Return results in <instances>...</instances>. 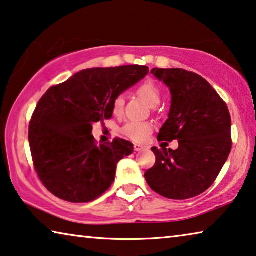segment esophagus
<instances>
[{"label": "esophagus", "instance_id": "1", "mask_svg": "<svg viewBox=\"0 0 256 256\" xmlns=\"http://www.w3.org/2000/svg\"><path fill=\"white\" fill-rule=\"evenodd\" d=\"M144 146H141V144H134V152H141V150H144Z\"/></svg>", "mask_w": 256, "mask_h": 256}]
</instances>
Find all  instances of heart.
<instances>
[{
	"label": "heart",
	"mask_w": 256,
	"mask_h": 256,
	"mask_svg": "<svg viewBox=\"0 0 256 256\" xmlns=\"http://www.w3.org/2000/svg\"><path fill=\"white\" fill-rule=\"evenodd\" d=\"M138 94L142 98L149 106L155 107L160 101V91L152 80H146L138 88ZM124 100L123 96H116L112 102V112L115 115H120L123 112ZM152 132V125L147 122L133 120L123 128V134L133 141H142Z\"/></svg>",
	"instance_id": "heart-1"
}]
</instances>
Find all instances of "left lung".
I'll return each mask as SVG.
<instances>
[{
    "instance_id": "left-lung-1",
    "label": "left lung",
    "mask_w": 256,
    "mask_h": 256,
    "mask_svg": "<svg viewBox=\"0 0 256 256\" xmlns=\"http://www.w3.org/2000/svg\"><path fill=\"white\" fill-rule=\"evenodd\" d=\"M170 88L171 109L158 141L178 140L176 150L152 147L156 163L144 173L154 192L170 200H188L208 190L231 150V117L218 92L202 76L180 68H154ZM165 144V142H164Z\"/></svg>"
}]
</instances>
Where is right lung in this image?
Instances as JSON below:
<instances>
[{"instance_id": "add662e5", "label": "right lung", "mask_w": 256, "mask_h": 256, "mask_svg": "<svg viewBox=\"0 0 256 256\" xmlns=\"http://www.w3.org/2000/svg\"><path fill=\"white\" fill-rule=\"evenodd\" d=\"M148 72L139 64L84 70L40 99L28 140L35 170L48 192L70 202H88L110 188L117 163L131 155L133 144L118 138L96 144L92 125L112 118L116 96Z\"/></svg>"}]
</instances>
